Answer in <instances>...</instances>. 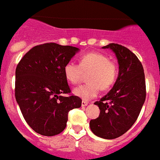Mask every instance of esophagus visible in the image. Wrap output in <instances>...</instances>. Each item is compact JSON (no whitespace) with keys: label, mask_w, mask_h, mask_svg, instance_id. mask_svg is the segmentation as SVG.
Segmentation results:
<instances>
[{"label":"esophagus","mask_w":160,"mask_h":160,"mask_svg":"<svg viewBox=\"0 0 160 160\" xmlns=\"http://www.w3.org/2000/svg\"><path fill=\"white\" fill-rule=\"evenodd\" d=\"M81 105H82V106H87L88 102H86V101H82V103H81Z\"/></svg>","instance_id":"34e87169"}]
</instances>
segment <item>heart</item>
I'll use <instances>...</instances> for the list:
<instances>
[{
	"label": "heart",
	"instance_id": "1",
	"mask_svg": "<svg viewBox=\"0 0 160 160\" xmlns=\"http://www.w3.org/2000/svg\"><path fill=\"white\" fill-rule=\"evenodd\" d=\"M89 83L75 88L73 93L83 100H90L96 97L100 90H106L112 87L118 75V67L107 55L99 52L83 55L80 64L70 61L64 67L66 80L71 84H78L84 74H88Z\"/></svg>",
	"mask_w": 160,
	"mask_h": 160
}]
</instances>
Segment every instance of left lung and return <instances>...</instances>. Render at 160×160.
Here are the masks:
<instances>
[{"instance_id":"8db88e82","label":"left lung","mask_w":160,"mask_h":160,"mask_svg":"<svg viewBox=\"0 0 160 160\" xmlns=\"http://www.w3.org/2000/svg\"><path fill=\"white\" fill-rule=\"evenodd\" d=\"M110 49L119 64V74L109 92L96 101L100 108L97 119H91V131L105 139H116L136 121L146 97L144 68L138 57L124 46L111 43Z\"/></svg>"}]
</instances>
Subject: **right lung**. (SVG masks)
Masks as SVG:
<instances>
[{"label": "right lung", "mask_w": 160, "mask_h": 160, "mask_svg": "<svg viewBox=\"0 0 160 160\" xmlns=\"http://www.w3.org/2000/svg\"><path fill=\"white\" fill-rule=\"evenodd\" d=\"M80 49L46 43L24 55L16 69L15 95L24 119L31 129L45 136L64 130L70 109L80 108L81 99L70 93L64 67Z\"/></svg>", "instance_id": "right-lung-1"}]
</instances>
